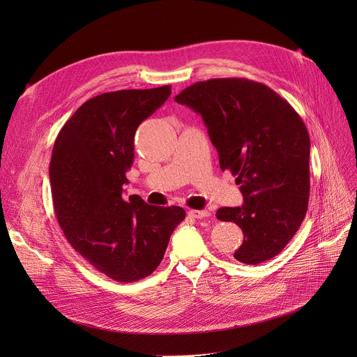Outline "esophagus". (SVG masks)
<instances>
[{
	"mask_svg": "<svg viewBox=\"0 0 357 357\" xmlns=\"http://www.w3.org/2000/svg\"><path fill=\"white\" fill-rule=\"evenodd\" d=\"M190 215L192 218H205V217L210 215V213L207 210H191Z\"/></svg>",
	"mask_w": 357,
	"mask_h": 357,
	"instance_id": "1",
	"label": "esophagus"
}]
</instances>
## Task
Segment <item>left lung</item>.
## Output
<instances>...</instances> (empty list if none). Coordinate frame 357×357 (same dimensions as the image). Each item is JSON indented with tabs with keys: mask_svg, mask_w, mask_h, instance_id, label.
<instances>
[{
	"mask_svg": "<svg viewBox=\"0 0 357 357\" xmlns=\"http://www.w3.org/2000/svg\"><path fill=\"white\" fill-rule=\"evenodd\" d=\"M201 114L221 171L236 176L241 207L217 211L241 229L234 257L246 265L266 261L295 236L310 198V136L291 104L269 86L245 78L195 82L175 97Z\"/></svg>",
	"mask_w": 357,
	"mask_h": 357,
	"instance_id": "obj_1",
	"label": "left lung"
}]
</instances>
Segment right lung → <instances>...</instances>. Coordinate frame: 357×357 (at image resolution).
I'll return each mask as SVG.
<instances>
[{
    "instance_id": "1",
    "label": "right lung",
    "mask_w": 357,
    "mask_h": 357,
    "mask_svg": "<svg viewBox=\"0 0 357 357\" xmlns=\"http://www.w3.org/2000/svg\"><path fill=\"white\" fill-rule=\"evenodd\" d=\"M171 96V85L104 92L84 102L56 137L49 167L52 198L70 246L117 282H136L163 259L185 218L181 207L124 198L143 120Z\"/></svg>"
}]
</instances>
